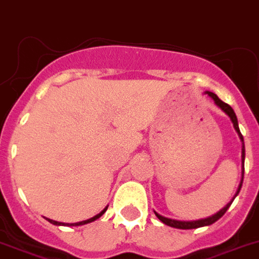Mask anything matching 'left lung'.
<instances>
[{"label": "left lung", "mask_w": 259, "mask_h": 259, "mask_svg": "<svg viewBox=\"0 0 259 259\" xmlns=\"http://www.w3.org/2000/svg\"><path fill=\"white\" fill-rule=\"evenodd\" d=\"M206 94H208L209 97H211L212 100L214 101V103H216L217 106H219L220 108H221L222 111H224L226 115L230 117V120L233 121V125L234 127H235L236 133H238L239 138L241 139V142H243V148H241V161H243V175H241V181L240 184H239V188L238 190H236V195L239 194V192H240V188H241V184H243V179H244V158H245V148H244V139H243V135H241L240 130H239V125H238V118H236V115L235 112H234L233 108L230 107V106L228 105V103L222 102L221 100H220L219 97L216 96L214 93H212V92H206ZM235 197L233 198V200L235 199ZM233 200H231L230 203H228L226 206L224 207V208L221 209V211H219L217 213H214L213 216H209L207 217V219H203V220H197V221H178V220H171V219H167V217H163L161 216V214H158L157 212H154L156 213V216L158 217L159 221H162L165 225H168V226H171V228H176V229H184V230H189V229H197V228H202V226H208V225H212L213 222H216L217 220L221 219L222 216L225 214V212L228 211L229 207L231 206V203H233Z\"/></svg>", "instance_id": "obj_1"}]
</instances>
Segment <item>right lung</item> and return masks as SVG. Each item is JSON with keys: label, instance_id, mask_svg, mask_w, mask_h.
<instances>
[{"label": "right lung", "instance_id": "obj_1", "mask_svg": "<svg viewBox=\"0 0 259 259\" xmlns=\"http://www.w3.org/2000/svg\"><path fill=\"white\" fill-rule=\"evenodd\" d=\"M106 211H107V207H106V208L103 209L102 212H100V213H98V214H96V216H94V217H92V219L85 220V221H81V222H76V224H64V222L53 221V220H51V219H47V221H50L51 224H53V225H59V226H61V225H65V226H80V225H85V224H89V222H92V221H96V220L100 219V217L102 216V214L105 213Z\"/></svg>", "mask_w": 259, "mask_h": 259}]
</instances>
